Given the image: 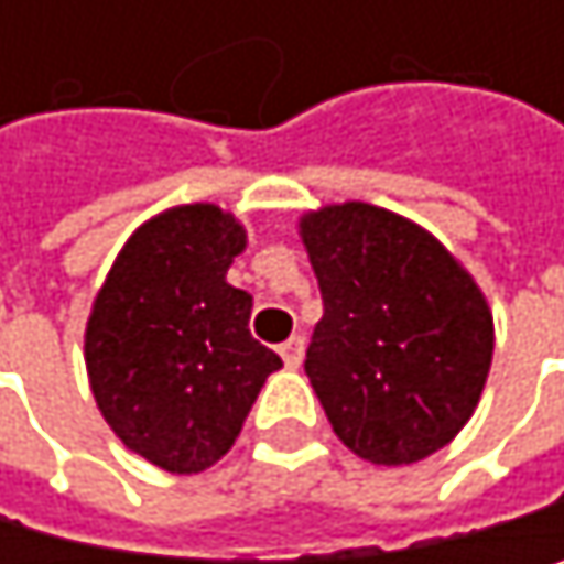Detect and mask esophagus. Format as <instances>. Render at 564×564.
I'll return each instance as SVG.
<instances>
[{"mask_svg": "<svg viewBox=\"0 0 564 564\" xmlns=\"http://www.w3.org/2000/svg\"><path fill=\"white\" fill-rule=\"evenodd\" d=\"M280 358H284V365H288V368H297V365H301V358H304V338H301V335L288 338L284 345H280Z\"/></svg>", "mask_w": 564, "mask_h": 564, "instance_id": "esophagus-1", "label": "esophagus"}]
</instances>
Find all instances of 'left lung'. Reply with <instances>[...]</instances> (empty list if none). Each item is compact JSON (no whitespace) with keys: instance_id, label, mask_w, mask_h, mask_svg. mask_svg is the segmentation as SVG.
Returning a JSON list of instances; mask_svg holds the SVG:
<instances>
[{"instance_id":"left-lung-1","label":"left lung","mask_w":564,"mask_h":564,"mask_svg":"<svg viewBox=\"0 0 564 564\" xmlns=\"http://www.w3.org/2000/svg\"><path fill=\"white\" fill-rule=\"evenodd\" d=\"M324 297L304 372L355 457L402 467L457 436L487 386L494 314L430 229L368 203L297 219Z\"/></svg>"}]
</instances>
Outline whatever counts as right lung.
I'll return each mask as SVG.
<instances>
[{
	"instance_id": "add662e5",
	"label": "right lung",
	"mask_w": 564,
	"mask_h": 564,
	"mask_svg": "<svg viewBox=\"0 0 564 564\" xmlns=\"http://www.w3.org/2000/svg\"><path fill=\"white\" fill-rule=\"evenodd\" d=\"M247 226L216 203L144 219L94 294L84 365L111 433L151 467L199 474L236 443L280 361L250 335L253 297L226 273Z\"/></svg>"
}]
</instances>
